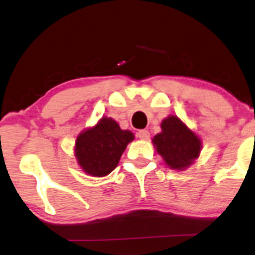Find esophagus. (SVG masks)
<instances>
[{
  "label": "esophagus",
  "mask_w": 255,
  "mask_h": 255,
  "mask_svg": "<svg viewBox=\"0 0 255 255\" xmlns=\"http://www.w3.org/2000/svg\"><path fill=\"white\" fill-rule=\"evenodd\" d=\"M136 135H138L140 139H142V140H147V139H150V133H149V130H146V129L139 130V132L136 133Z\"/></svg>",
  "instance_id": "1"
}]
</instances>
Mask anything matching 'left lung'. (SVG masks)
I'll return each mask as SVG.
<instances>
[{
  "mask_svg": "<svg viewBox=\"0 0 255 255\" xmlns=\"http://www.w3.org/2000/svg\"><path fill=\"white\" fill-rule=\"evenodd\" d=\"M162 132L152 142L166 164L173 169H185L200 156V138L177 116H168L161 123Z\"/></svg>",
  "mask_w": 255,
  "mask_h": 255,
  "instance_id": "left-lung-1",
  "label": "left lung"
}]
</instances>
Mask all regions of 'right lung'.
Instances as JSON below:
<instances>
[{"mask_svg":"<svg viewBox=\"0 0 255 255\" xmlns=\"http://www.w3.org/2000/svg\"><path fill=\"white\" fill-rule=\"evenodd\" d=\"M133 139L130 130H123L115 120L103 117L94 127L77 136L75 155L83 172L93 177H105L116 168L123 151Z\"/></svg>","mask_w":255,"mask_h":255,"instance_id":"1","label":"right lung"}]
</instances>
